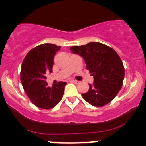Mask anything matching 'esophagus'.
Instances as JSON below:
<instances>
[{
  "label": "esophagus",
  "mask_w": 146,
  "mask_h": 146,
  "mask_svg": "<svg viewBox=\"0 0 146 146\" xmlns=\"http://www.w3.org/2000/svg\"><path fill=\"white\" fill-rule=\"evenodd\" d=\"M70 83H75V84H78L79 83V81H78V80H70Z\"/></svg>",
  "instance_id": "esophagus-1"
}]
</instances>
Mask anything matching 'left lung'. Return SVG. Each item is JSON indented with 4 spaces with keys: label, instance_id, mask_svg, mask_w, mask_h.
Here are the masks:
<instances>
[{
    "label": "left lung",
    "instance_id": "1",
    "mask_svg": "<svg viewBox=\"0 0 146 146\" xmlns=\"http://www.w3.org/2000/svg\"><path fill=\"white\" fill-rule=\"evenodd\" d=\"M70 50L83 58L86 68L94 76V83L82 96L95 107H102L112 101L122 87L124 68L117 52L107 45L90 42L72 46Z\"/></svg>",
    "mask_w": 146,
    "mask_h": 146
}]
</instances>
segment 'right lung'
<instances>
[{"instance_id":"right-lung-1","label":"right lung","mask_w":146,"mask_h":146,"mask_svg":"<svg viewBox=\"0 0 146 146\" xmlns=\"http://www.w3.org/2000/svg\"><path fill=\"white\" fill-rule=\"evenodd\" d=\"M60 46L44 44L33 48L22 64L20 80L30 100L41 109H51L62 98L66 82L48 86L46 74L52 72L53 59Z\"/></svg>"}]
</instances>
